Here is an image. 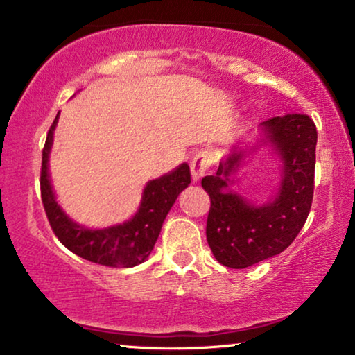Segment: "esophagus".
I'll list each match as a JSON object with an SVG mask.
<instances>
[{"label": "esophagus", "mask_w": 355, "mask_h": 355, "mask_svg": "<svg viewBox=\"0 0 355 355\" xmlns=\"http://www.w3.org/2000/svg\"><path fill=\"white\" fill-rule=\"evenodd\" d=\"M211 164H213V153L209 152V150H199L191 161V173H192V178H194V182H197V180H200L203 175H205V172L211 167Z\"/></svg>", "instance_id": "1"}]
</instances>
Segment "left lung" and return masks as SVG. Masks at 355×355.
<instances>
[{
    "mask_svg": "<svg viewBox=\"0 0 355 355\" xmlns=\"http://www.w3.org/2000/svg\"><path fill=\"white\" fill-rule=\"evenodd\" d=\"M263 139L271 142L282 163V182L272 202L257 207L230 189L243 150H233L214 175L202 178L211 207L207 241L216 260L243 269L284 252L304 227L313 202L318 131L307 114H286L261 122Z\"/></svg>",
    "mask_w": 355,
    "mask_h": 355,
    "instance_id": "left-lung-1",
    "label": "left lung"
}]
</instances>
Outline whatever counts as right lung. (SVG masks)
<instances>
[{"mask_svg": "<svg viewBox=\"0 0 355 355\" xmlns=\"http://www.w3.org/2000/svg\"><path fill=\"white\" fill-rule=\"evenodd\" d=\"M59 112L48 130L44 150H42L40 194L48 222L65 248L78 257L92 263L112 268H133L147 260L153 250L156 239L167 213L175 203L180 192L191 183L188 164L178 166L167 175L148 182L142 194L141 207L133 219L123 224L89 230L75 224L61 207L58 205L48 173V156L53 144V131L56 128Z\"/></svg>", "mask_w": 355, "mask_h": 355, "instance_id": "add662e5", "label": "right lung"}]
</instances>
